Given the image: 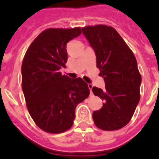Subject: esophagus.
Wrapping results in <instances>:
<instances>
[{
  "instance_id": "1",
  "label": "esophagus",
  "mask_w": 159,
  "mask_h": 159,
  "mask_svg": "<svg viewBox=\"0 0 159 159\" xmlns=\"http://www.w3.org/2000/svg\"><path fill=\"white\" fill-rule=\"evenodd\" d=\"M88 87H89L90 92H91V94H92V87H93V86H92V84H88Z\"/></svg>"
}]
</instances>
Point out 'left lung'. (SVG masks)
I'll use <instances>...</instances> for the list:
<instances>
[{
	"label": "left lung",
	"instance_id": "left-lung-1",
	"mask_svg": "<svg viewBox=\"0 0 159 159\" xmlns=\"http://www.w3.org/2000/svg\"><path fill=\"white\" fill-rule=\"evenodd\" d=\"M82 31L97 56V67L104 78L105 89L92 87L104 101L92 114L97 128L117 130L130 121L140 99L141 75L133 52L118 32L105 25H88Z\"/></svg>",
	"mask_w": 159,
	"mask_h": 159
}]
</instances>
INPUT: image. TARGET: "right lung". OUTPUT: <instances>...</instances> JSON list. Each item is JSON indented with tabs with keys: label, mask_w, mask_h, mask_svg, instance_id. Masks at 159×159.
Masks as SVG:
<instances>
[{
	"label": "right lung",
	"mask_w": 159,
	"mask_h": 159,
	"mask_svg": "<svg viewBox=\"0 0 159 159\" xmlns=\"http://www.w3.org/2000/svg\"><path fill=\"white\" fill-rule=\"evenodd\" d=\"M80 27L49 28L32 42L24 57L22 90L29 113L39 128L60 134L73 125L75 109L90 94L81 78L62 75L67 60V42L79 36Z\"/></svg>",
	"instance_id": "add662e5"
}]
</instances>
